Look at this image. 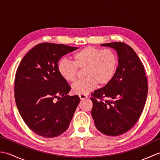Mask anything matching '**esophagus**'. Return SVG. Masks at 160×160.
Here are the masks:
<instances>
[{"instance_id":"34e87169","label":"esophagus","mask_w":160,"mask_h":160,"mask_svg":"<svg viewBox=\"0 0 160 160\" xmlns=\"http://www.w3.org/2000/svg\"><path fill=\"white\" fill-rule=\"evenodd\" d=\"M79 97H80V99L81 100H85L87 98V95H84V94H80L79 95Z\"/></svg>"}]
</instances>
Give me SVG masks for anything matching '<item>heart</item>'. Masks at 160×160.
<instances>
[{"instance_id": "1", "label": "heart", "mask_w": 160, "mask_h": 160, "mask_svg": "<svg viewBox=\"0 0 160 160\" xmlns=\"http://www.w3.org/2000/svg\"><path fill=\"white\" fill-rule=\"evenodd\" d=\"M73 62L67 59H61L58 63V71L61 78L67 82L76 80L78 69H84V80L72 85L75 94L87 95L97 84H108L115 76L118 65V58L114 51L102 49L93 46H87L73 55Z\"/></svg>"}]
</instances>
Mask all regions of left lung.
<instances>
[{"instance_id":"obj_1","label":"left lung","mask_w":160,"mask_h":160,"mask_svg":"<svg viewBox=\"0 0 160 160\" xmlns=\"http://www.w3.org/2000/svg\"><path fill=\"white\" fill-rule=\"evenodd\" d=\"M101 45L116 51L118 66L110 82L91 94V115L98 131L118 136L130 130L140 118L147 100V78L143 64L130 46L121 42ZM103 97L112 100L104 102Z\"/></svg>"}]
</instances>
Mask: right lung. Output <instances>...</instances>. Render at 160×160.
<instances>
[{"label": "right lung", "instance_id": "obj_1", "mask_svg": "<svg viewBox=\"0 0 160 160\" xmlns=\"http://www.w3.org/2000/svg\"><path fill=\"white\" fill-rule=\"evenodd\" d=\"M77 49L61 44H39L24 56L17 69V108L28 127L40 136L50 138L63 133L80 102L77 95H68L71 87L58 71L61 57Z\"/></svg>", "mask_w": 160, "mask_h": 160}]
</instances>
